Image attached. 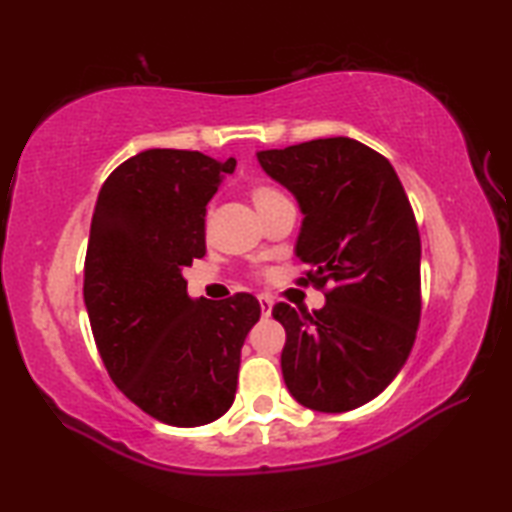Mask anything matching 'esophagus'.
Here are the masks:
<instances>
[{
  "label": "esophagus",
  "mask_w": 512,
  "mask_h": 512,
  "mask_svg": "<svg viewBox=\"0 0 512 512\" xmlns=\"http://www.w3.org/2000/svg\"><path fill=\"white\" fill-rule=\"evenodd\" d=\"M259 307H262V316H271L273 300L268 298V296H259Z\"/></svg>",
  "instance_id": "esophagus-1"
}]
</instances>
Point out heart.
I'll use <instances>...</instances> for the list:
<instances>
[{"instance_id":"heart-1","label":"heart","mask_w":512,"mask_h":512,"mask_svg":"<svg viewBox=\"0 0 512 512\" xmlns=\"http://www.w3.org/2000/svg\"><path fill=\"white\" fill-rule=\"evenodd\" d=\"M250 198H253V203L259 210V214H264V212L271 210V207L289 201V198L284 196L280 189L268 185V183H255L253 187H250Z\"/></svg>"}]
</instances>
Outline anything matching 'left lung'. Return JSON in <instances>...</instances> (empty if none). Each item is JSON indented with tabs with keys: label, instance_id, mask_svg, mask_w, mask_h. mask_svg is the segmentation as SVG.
<instances>
[{
	"label": "left lung",
	"instance_id": "left-lung-1",
	"mask_svg": "<svg viewBox=\"0 0 512 512\" xmlns=\"http://www.w3.org/2000/svg\"><path fill=\"white\" fill-rule=\"evenodd\" d=\"M305 214L296 255L302 287L325 307H273L287 343L282 375L307 409L341 413L391 384L420 325V232L393 164L350 137L257 153Z\"/></svg>",
	"mask_w": 512,
	"mask_h": 512
}]
</instances>
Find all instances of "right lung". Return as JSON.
<instances>
[{
    "mask_svg": "<svg viewBox=\"0 0 512 512\" xmlns=\"http://www.w3.org/2000/svg\"><path fill=\"white\" fill-rule=\"evenodd\" d=\"M201 151L149 149L110 173L94 205L83 298L110 379L151 418L214 422L235 402L253 293L192 300L183 268L205 257V207L221 173Z\"/></svg>",
    "mask_w": 512,
    "mask_h": 512,
    "instance_id": "add662e5",
    "label": "right lung"
}]
</instances>
